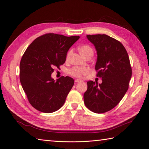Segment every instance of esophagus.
<instances>
[{"instance_id": "34e87169", "label": "esophagus", "mask_w": 149, "mask_h": 149, "mask_svg": "<svg viewBox=\"0 0 149 149\" xmlns=\"http://www.w3.org/2000/svg\"><path fill=\"white\" fill-rule=\"evenodd\" d=\"M75 83H79V82H81V81H82V80L81 79H75Z\"/></svg>"}]
</instances>
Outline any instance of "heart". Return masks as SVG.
Instances as JSON below:
<instances>
[{"label": "heart", "mask_w": 149, "mask_h": 149, "mask_svg": "<svg viewBox=\"0 0 149 149\" xmlns=\"http://www.w3.org/2000/svg\"><path fill=\"white\" fill-rule=\"evenodd\" d=\"M79 52L83 56H86L90 52H93L92 48L88 45H83L79 48ZM71 54V51L68 53L66 55V58L68 59ZM89 71V68L86 66H75L71 69L69 71L70 74L76 78H80L82 76L87 74Z\"/></svg>", "instance_id": "b5f03b06"}]
</instances>
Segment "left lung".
Returning a JSON list of instances; mask_svg holds the SVG:
<instances>
[{"label": "left lung", "instance_id": "left-lung-1", "mask_svg": "<svg viewBox=\"0 0 149 149\" xmlns=\"http://www.w3.org/2000/svg\"><path fill=\"white\" fill-rule=\"evenodd\" d=\"M95 47V70L102 83L89 81L84 94L85 106L95 113H104L118 104L129 88L132 68L125 48L118 40L104 34L88 35Z\"/></svg>", "mask_w": 149, "mask_h": 149}]
</instances>
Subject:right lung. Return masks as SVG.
Instances as JSON below:
<instances>
[{"label": "right lung", "mask_w": 149, "mask_h": 149, "mask_svg": "<svg viewBox=\"0 0 149 149\" xmlns=\"http://www.w3.org/2000/svg\"><path fill=\"white\" fill-rule=\"evenodd\" d=\"M79 38V36L47 33L34 40L26 48L20 63V80L35 109L51 113L64 104L74 79L62 76L55 81L52 73L65 62L67 52Z\"/></svg>", "instance_id": "right-lung-1"}]
</instances>
